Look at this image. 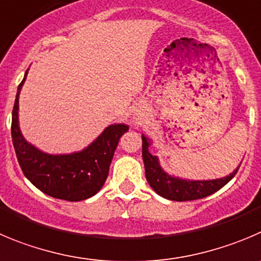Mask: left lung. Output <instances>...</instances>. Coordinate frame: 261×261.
<instances>
[{
  "mask_svg": "<svg viewBox=\"0 0 261 261\" xmlns=\"http://www.w3.org/2000/svg\"><path fill=\"white\" fill-rule=\"evenodd\" d=\"M143 139V161L145 166V177L153 191L164 198L171 201H193V199L204 198L223 188L226 182L234 177L238 169L234 170L228 176L214 180H187L171 176L162 170L157 155L149 153L150 140L142 135Z\"/></svg>",
  "mask_w": 261,
  "mask_h": 261,
  "instance_id": "left-lung-1",
  "label": "left lung"
}]
</instances>
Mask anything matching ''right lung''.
<instances>
[{
    "label": "right lung",
    "instance_id": "add662e5",
    "mask_svg": "<svg viewBox=\"0 0 261 261\" xmlns=\"http://www.w3.org/2000/svg\"><path fill=\"white\" fill-rule=\"evenodd\" d=\"M27 73L18 86L11 119V138L21 171L36 188L54 198L77 202L95 196L106 182L119 138L128 126H108L89 147L70 154H48L37 149L27 142L19 127V94Z\"/></svg>",
    "mask_w": 261,
    "mask_h": 261
}]
</instances>
